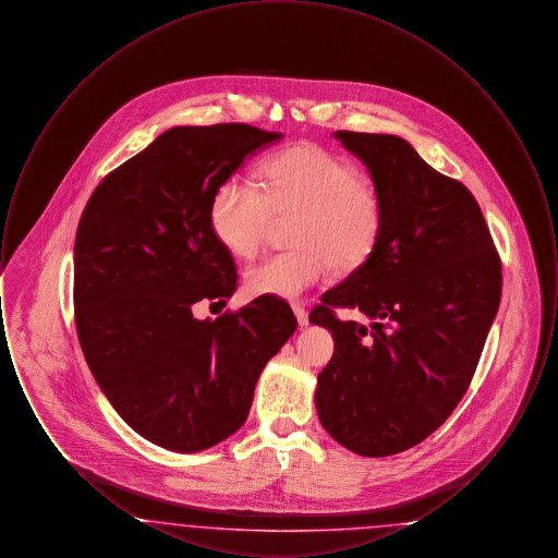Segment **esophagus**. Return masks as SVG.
Here are the masks:
<instances>
[{
	"label": "esophagus",
	"instance_id": "esophagus-1",
	"mask_svg": "<svg viewBox=\"0 0 558 558\" xmlns=\"http://www.w3.org/2000/svg\"><path fill=\"white\" fill-rule=\"evenodd\" d=\"M292 312H294V316H296V322H299V326H307L310 324V316H307V310L303 307V305H292Z\"/></svg>",
	"mask_w": 558,
	"mask_h": 558
}]
</instances>
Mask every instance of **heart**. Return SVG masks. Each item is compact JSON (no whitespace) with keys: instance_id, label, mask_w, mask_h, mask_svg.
Masks as SVG:
<instances>
[{"instance_id":"b5f03b06","label":"heart","mask_w":558,"mask_h":558,"mask_svg":"<svg viewBox=\"0 0 558 558\" xmlns=\"http://www.w3.org/2000/svg\"><path fill=\"white\" fill-rule=\"evenodd\" d=\"M276 217L292 221L291 244L244 276L255 296L294 299L328 267L353 271L371 259L385 226V203L360 169L316 144H296L267 160L266 180L234 173L213 192L215 239L240 259L259 253Z\"/></svg>"}]
</instances>
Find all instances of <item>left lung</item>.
I'll return each instance as SVG.
<instances>
[{"label":"left lung","instance_id":"obj_1","mask_svg":"<svg viewBox=\"0 0 558 558\" xmlns=\"http://www.w3.org/2000/svg\"><path fill=\"white\" fill-rule=\"evenodd\" d=\"M371 171L385 226L371 259L310 314L335 337L318 374L319 423L380 458L425 441L464 398L502 296V262L471 190L398 135L335 132ZM362 311L366 327L336 318Z\"/></svg>","mask_w":558,"mask_h":558}]
</instances>
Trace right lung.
I'll return each mask as SVG.
<instances>
[{
	"mask_svg": "<svg viewBox=\"0 0 558 558\" xmlns=\"http://www.w3.org/2000/svg\"><path fill=\"white\" fill-rule=\"evenodd\" d=\"M244 123L173 128L110 171L75 239V324L85 362L144 439L201 451L244 425L267 362L291 339L287 301L259 296L196 319L236 291V264L209 223L213 192L280 140Z\"/></svg>",
	"mask_w": 558,
	"mask_h": 558,
	"instance_id": "right-lung-1",
	"label": "right lung"
}]
</instances>
